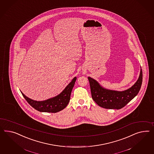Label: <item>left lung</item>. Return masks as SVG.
<instances>
[{"label":"left lung","instance_id":"obj_1","mask_svg":"<svg viewBox=\"0 0 154 154\" xmlns=\"http://www.w3.org/2000/svg\"><path fill=\"white\" fill-rule=\"evenodd\" d=\"M89 80L92 98L100 107L109 109L123 108L137 95L142 82L141 67L138 79L132 87L124 91H116L103 88L96 80L90 77Z\"/></svg>","mask_w":154,"mask_h":154}]
</instances>
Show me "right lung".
<instances>
[{
  "label": "right lung",
  "instance_id": "obj_1",
  "mask_svg": "<svg viewBox=\"0 0 154 154\" xmlns=\"http://www.w3.org/2000/svg\"><path fill=\"white\" fill-rule=\"evenodd\" d=\"M77 77H75L71 82L59 95L43 101H36L27 97L22 91L21 94L29 104L40 112H57L65 108L69 103L71 92L75 85Z\"/></svg>",
  "mask_w": 154,
  "mask_h": 154
}]
</instances>
